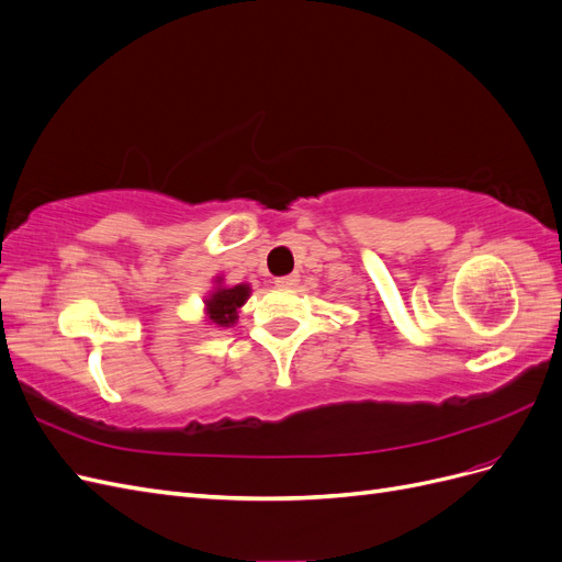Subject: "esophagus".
<instances>
[{"mask_svg": "<svg viewBox=\"0 0 562 562\" xmlns=\"http://www.w3.org/2000/svg\"><path fill=\"white\" fill-rule=\"evenodd\" d=\"M274 283H277L279 288H293V285L297 283V277H293V274H291V277H279Z\"/></svg>", "mask_w": 562, "mask_h": 562, "instance_id": "1", "label": "esophagus"}]
</instances>
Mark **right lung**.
<instances>
[{"label":"right lung","instance_id":"right-lung-1","mask_svg":"<svg viewBox=\"0 0 562 562\" xmlns=\"http://www.w3.org/2000/svg\"><path fill=\"white\" fill-rule=\"evenodd\" d=\"M220 283V281H217ZM250 295V285L239 283V285H217L215 291L206 297V314L209 321H213L220 328H229L239 318V310L246 304Z\"/></svg>","mask_w":562,"mask_h":562}]
</instances>
